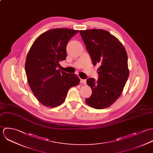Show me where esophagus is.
<instances>
[{"instance_id":"1","label":"esophagus","mask_w":153,"mask_h":153,"mask_svg":"<svg viewBox=\"0 0 153 153\" xmlns=\"http://www.w3.org/2000/svg\"><path fill=\"white\" fill-rule=\"evenodd\" d=\"M80 83H83L84 85H86V80L85 79H80Z\"/></svg>"}]
</instances>
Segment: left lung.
Instances as JSON below:
<instances>
[{
	"instance_id": "1",
	"label": "left lung",
	"mask_w": 153,
	"mask_h": 153,
	"mask_svg": "<svg viewBox=\"0 0 153 153\" xmlns=\"http://www.w3.org/2000/svg\"><path fill=\"white\" fill-rule=\"evenodd\" d=\"M79 32L93 64H100L98 80L87 79L92 94L85 102L97 109L106 108L121 96L129 77L126 51L119 39L106 30L93 29Z\"/></svg>"
}]
</instances>
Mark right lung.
<instances>
[{"instance_id":"add662e5","label":"right lung","mask_w":153,"mask_h":153,"mask_svg":"<svg viewBox=\"0 0 153 153\" xmlns=\"http://www.w3.org/2000/svg\"><path fill=\"white\" fill-rule=\"evenodd\" d=\"M79 31L56 28L40 35L27 54L25 72L35 97L43 105L56 107L64 102L71 87L80 83L75 74L61 71L59 62L65 60L66 47Z\"/></svg>"}]
</instances>
